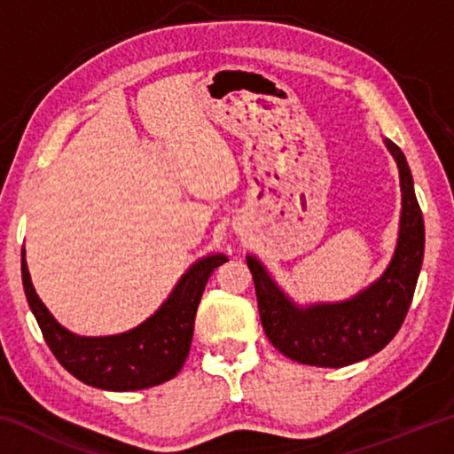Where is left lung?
Wrapping results in <instances>:
<instances>
[{"label":"left lung","mask_w":454,"mask_h":454,"mask_svg":"<svg viewBox=\"0 0 454 454\" xmlns=\"http://www.w3.org/2000/svg\"><path fill=\"white\" fill-rule=\"evenodd\" d=\"M401 178L403 208L395 254L372 284L340 302L298 304L254 254L246 256L254 278L260 320L276 348L301 364L340 368L380 352L404 322L425 254V222L403 150L384 137Z\"/></svg>","instance_id":"obj_1"}]
</instances>
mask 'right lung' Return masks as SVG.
<instances>
[{
	"label": "right lung",
	"mask_w": 454,
	"mask_h": 454,
	"mask_svg": "<svg viewBox=\"0 0 454 454\" xmlns=\"http://www.w3.org/2000/svg\"><path fill=\"white\" fill-rule=\"evenodd\" d=\"M226 260L222 252L196 260L150 318L110 336H80L53 318L32 284L26 248L21 250V280L29 309L59 364L90 387L128 393L156 387L182 371L206 282Z\"/></svg>",
	"instance_id": "right-lung-1"
}]
</instances>
